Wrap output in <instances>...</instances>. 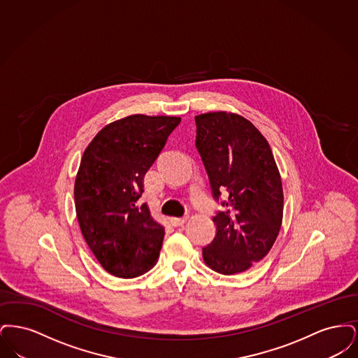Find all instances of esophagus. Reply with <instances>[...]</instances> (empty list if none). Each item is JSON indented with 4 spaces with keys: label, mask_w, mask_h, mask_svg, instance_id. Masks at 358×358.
Wrapping results in <instances>:
<instances>
[{
    "label": "esophagus",
    "mask_w": 358,
    "mask_h": 358,
    "mask_svg": "<svg viewBox=\"0 0 358 358\" xmlns=\"http://www.w3.org/2000/svg\"><path fill=\"white\" fill-rule=\"evenodd\" d=\"M187 219H189V216H185V217H171V222L174 227H181V225H184L187 222Z\"/></svg>",
    "instance_id": "obj_1"
}]
</instances>
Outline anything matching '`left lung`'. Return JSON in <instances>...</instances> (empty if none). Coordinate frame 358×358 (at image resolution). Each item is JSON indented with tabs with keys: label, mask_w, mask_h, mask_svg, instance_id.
I'll list each match as a JSON object with an SVG mask.
<instances>
[{
	"label": "left lung",
	"mask_w": 358,
	"mask_h": 358,
	"mask_svg": "<svg viewBox=\"0 0 358 358\" xmlns=\"http://www.w3.org/2000/svg\"><path fill=\"white\" fill-rule=\"evenodd\" d=\"M196 148L213 197L216 236L203 248L205 264L222 275L247 271L270 252L283 220L280 173L267 139L244 117L205 113L196 118Z\"/></svg>",
	"instance_id": "left-lung-1"
}]
</instances>
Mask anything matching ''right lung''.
Returning a JSON list of instances; mask_svg holds the SVG:
<instances>
[{"mask_svg": "<svg viewBox=\"0 0 358 358\" xmlns=\"http://www.w3.org/2000/svg\"><path fill=\"white\" fill-rule=\"evenodd\" d=\"M181 118L129 115L94 136L75 178V209L85 243L103 268L131 279L152 270L165 236L148 204L143 178Z\"/></svg>", "mask_w": 358, "mask_h": 358, "instance_id": "add662e5", "label": "right lung"}]
</instances>
